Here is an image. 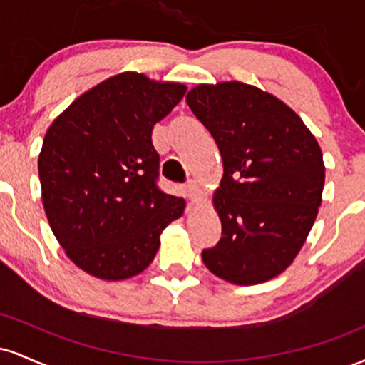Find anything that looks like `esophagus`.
I'll use <instances>...</instances> for the list:
<instances>
[{
  "instance_id": "1",
  "label": "esophagus",
  "mask_w": 365,
  "mask_h": 365,
  "mask_svg": "<svg viewBox=\"0 0 365 365\" xmlns=\"http://www.w3.org/2000/svg\"><path fill=\"white\" fill-rule=\"evenodd\" d=\"M185 192H187L188 200H192V202H197V200H200V197H202V190H200V187L197 185L195 180H188L185 185Z\"/></svg>"
}]
</instances>
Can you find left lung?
Returning a JSON list of instances; mask_svg holds the SVG:
<instances>
[{
    "instance_id": "obj_1",
    "label": "left lung",
    "mask_w": 365,
    "mask_h": 365,
    "mask_svg": "<svg viewBox=\"0 0 365 365\" xmlns=\"http://www.w3.org/2000/svg\"><path fill=\"white\" fill-rule=\"evenodd\" d=\"M187 104L215 137L225 168L215 195L223 237L202 261L230 283L267 282L290 266L317 216L319 144L287 104L247 83L197 86Z\"/></svg>"
}]
</instances>
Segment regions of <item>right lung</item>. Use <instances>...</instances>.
I'll list each match as a JSON object with an SVG mask.
<instances>
[{
  "label": "right lung",
  "instance_id": "1",
  "mask_svg": "<svg viewBox=\"0 0 365 365\" xmlns=\"http://www.w3.org/2000/svg\"><path fill=\"white\" fill-rule=\"evenodd\" d=\"M185 86L120 73L92 87L53 121L39 154L49 226L66 255L101 279L149 266L159 237L185 200L158 185L153 127L180 103Z\"/></svg>",
  "mask_w": 365,
  "mask_h": 365
}]
</instances>
